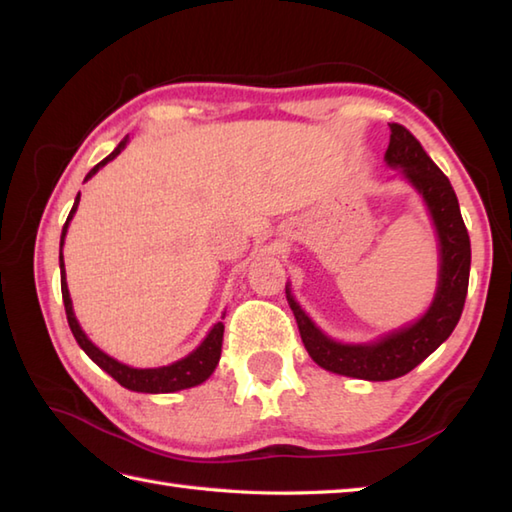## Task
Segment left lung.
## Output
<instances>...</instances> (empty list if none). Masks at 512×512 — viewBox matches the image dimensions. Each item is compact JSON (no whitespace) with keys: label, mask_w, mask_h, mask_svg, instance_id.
<instances>
[{"label":"left lung","mask_w":512,"mask_h":512,"mask_svg":"<svg viewBox=\"0 0 512 512\" xmlns=\"http://www.w3.org/2000/svg\"><path fill=\"white\" fill-rule=\"evenodd\" d=\"M389 129L391 136L385 151L387 165L398 167L402 176L411 182V187H416L438 231L440 275L436 297H433L429 310L418 321L385 334L374 343H339L325 336L310 321L286 286V297L297 319L301 341L312 361L328 372L363 380H391L405 376L431 352H436L449 339L462 317L471 273V239L462 220L458 195H455L449 178L427 156V151L407 127L391 123Z\"/></svg>","instance_id":"obj_1"}]
</instances>
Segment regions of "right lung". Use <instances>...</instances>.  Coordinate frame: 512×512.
I'll list each match as a JSON object with an SVG mask.
<instances>
[{
  "instance_id": "1",
  "label": "right lung",
  "mask_w": 512,
  "mask_h": 512,
  "mask_svg": "<svg viewBox=\"0 0 512 512\" xmlns=\"http://www.w3.org/2000/svg\"><path fill=\"white\" fill-rule=\"evenodd\" d=\"M127 145V138H123L118 147L112 151L110 156L103 158L99 165H96L85 180H90L96 171L101 167H105L107 162L114 160ZM79 198L81 193L76 195L72 211L68 215V220L63 224V231H61V253H59V266H61V295H63V306H65V314H68V323H70V330L74 334L76 343L81 345V350L88 354L92 361L99 365L103 372L110 374L116 383H121L123 387L132 389V391H143V394H171V391H180V389H189L204 383L206 378H209L215 372V365L220 361V354H222V339H224V323L217 321L211 332L206 334V339L195 347V350L180 358V361L165 365V367H154V369H136V367H129L125 363H118L116 358L107 356L105 352H101L99 347H96L85 332L81 330L79 321L74 317V310H72V299H70V292H68V284H65V266H63V239L65 233H68V224L72 220V215L76 211V206H79ZM224 319V314H222Z\"/></svg>"
}]
</instances>
